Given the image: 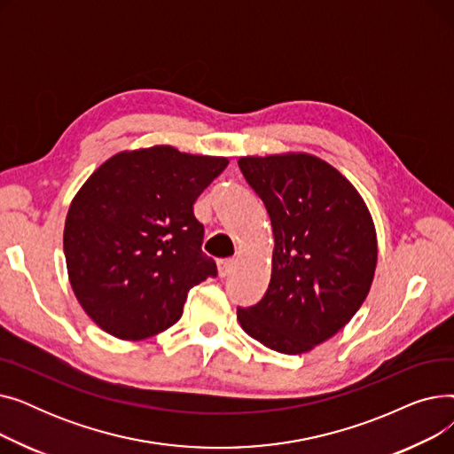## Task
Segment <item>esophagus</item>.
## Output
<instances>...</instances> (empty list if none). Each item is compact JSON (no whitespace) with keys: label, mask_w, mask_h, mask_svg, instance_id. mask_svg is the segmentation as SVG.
Returning a JSON list of instances; mask_svg holds the SVG:
<instances>
[{"label":"esophagus","mask_w":454,"mask_h":454,"mask_svg":"<svg viewBox=\"0 0 454 454\" xmlns=\"http://www.w3.org/2000/svg\"><path fill=\"white\" fill-rule=\"evenodd\" d=\"M233 267H235L233 259H219V261H217V269H219V276H221V278L230 276L231 270H233Z\"/></svg>","instance_id":"1"}]
</instances>
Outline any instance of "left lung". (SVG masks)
<instances>
[{
	"label": "left lung",
	"mask_w": 454,
	"mask_h": 454,
	"mask_svg": "<svg viewBox=\"0 0 454 454\" xmlns=\"http://www.w3.org/2000/svg\"><path fill=\"white\" fill-rule=\"evenodd\" d=\"M239 169L269 211L274 252L265 296L237 307V320L274 351L305 353L339 333L370 293L372 215L356 189L317 156H243Z\"/></svg>",
	"instance_id": "obj_1"
}]
</instances>
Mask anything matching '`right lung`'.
<instances>
[{
    "label": "right lung",
    "mask_w": 454,
    "mask_h": 454,
    "mask_svg": "<svg viewBox=\"0 0 454 454\" xmlns=\"http://www.w3.org/2000/svg\"><path fill=\"white\" fill-rule=\"evenodd\" d=\"M226 165L156 145L112 156L79 189L64 255L71 289L103 331L154 337L180 320L191 287L217 276L193 204Z\"/></svg>",
    "instance_id": "obj_1"
}]
</instances>
